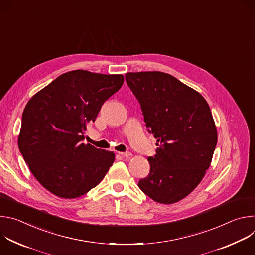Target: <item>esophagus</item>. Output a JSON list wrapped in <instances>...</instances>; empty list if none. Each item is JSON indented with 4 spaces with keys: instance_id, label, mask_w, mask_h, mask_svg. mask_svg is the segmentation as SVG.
I'll return each mask as SVG.
<instances>
[{
    "instance_id": "obj_1",
    "label": "esophagus",
    "mask_w": 255,
    "mask_h": 255,
    "mask_svg": "<svg viewBox=\"0 0 255 255\" xmlns=\"http://www.w3.org/2000/svg\"><path fill=\"white\" fill-rule=\"evenodd\" d=\"M119 154H120L122 157H124V158H127V157L131 156V153H130V152H119Z\"/></svg>"
}]
</instances>
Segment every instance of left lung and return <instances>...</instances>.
I'll return each instance as SVG.
<instances>
[{
    "mask_svg": "<svg viewBox=\"0 0 255 255\" xmlns=\"http://www.w3.org/2000/svg\"><path fill=\"white\" fill-rule=\"evenodd\" d=\"M125 79L158 146L138 187L157 203H176L197 188L211 164L217 129L210 107L200 93L165 72H128Z\"/></svg>",
    "mask_w": 255,
    "mask_h": 255,
    "instance_id": "obj_1",
    "label": "left lung"
}]
</instances>
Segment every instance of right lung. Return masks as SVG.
Instances as JSON below:
<instances>
[{
	"instance_id": "obj_1",
	"label": "right lung",
	"mask_w": 255,
	"mask_h": 255,
	"mask_svg": "<svg viewBox=\"0 0 255 255\" xmlns=\"http://www.w3.org/2000/svg\"><path fill=\"white\" fill-rule=\"evenodd\" d=\"M122 75L84 69L59 76L27 103L18 146L31 172L47 191L75 199L100 184L115 160L113 151L85 144L89 123L122 87Z\"/></svg>"
}]
</instances>
